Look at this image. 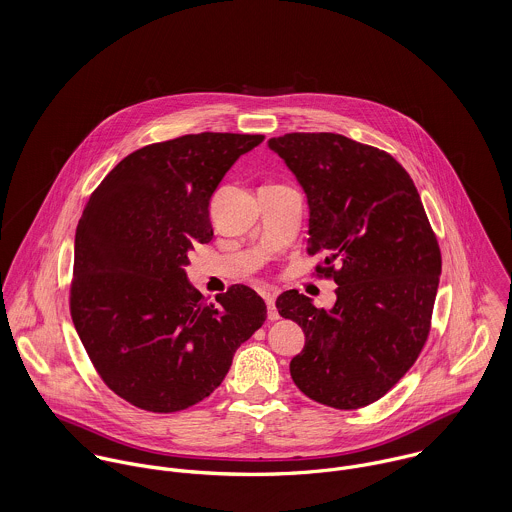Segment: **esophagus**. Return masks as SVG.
Wrapping results in <instances>:
<instances>
[{"instance_id": "obj_1", "label": "esophagus", "mask_w": 512, "mask_h": 512, "mask_svg": "<svg viewBox=\"0 0 512 512\" xmlns=\"http://www.w3.org/2000/svg\"><path fill=\"white\" fill-rule=\"evenodd\" d=\"M264 299H266V305H268V319H270V321L280 319V313H278V309H276V299H274V295H272V293H264Z\"/></svg>"}]
</instances>
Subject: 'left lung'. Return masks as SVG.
Segmentation results:
<instances>
[{"mask_svg": "<svg viewBox=\"0 0 512 512\" xmlns=\"http://www.w3.org/2000/svg\"><path fill=\"white\" fill-rule=\"evenodd\" d=\"M268 147L301 185L307 252L339 286L331 309L297 292L276 307L305 333L290 363L311 400L355 410L382 398L416 363L438 293L441 254L418 189L386 151L339 134H286Z\"/></svg>", "mask_w": 512, "mask_h": 512, "instance_id": "left-lung-1", "label": "left lung"}]
</instances>
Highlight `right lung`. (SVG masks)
Returning <instances> with one entry per match:
<instances>
[{
	"label": "right lung",
	"instance_id": "obj_1",
	"mask_svg": "<svg viewBox=\"0 0 512 512\" xmlns=\"http://www.w3.org/2000/svg\"><path fill=\"white\" fill-rule=\"evenodd\" d=\"M264 136L191 134L124 157L88 199L74 236L71 315L102 380L147 412L185 410L219 388L236 349L266 321L232 286L209 303L187 278L213 238L211 197Z\"/></svg>",
	"mask_w": 512,
	"mask_h": 512
}]
</instances>
